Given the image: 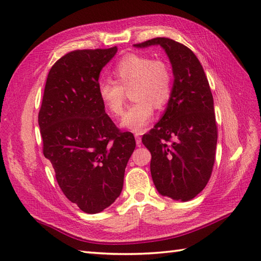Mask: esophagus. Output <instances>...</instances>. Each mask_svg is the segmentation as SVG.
I'll return each instance as SVG.
<instances>
[{"label": "esophagus", "instance_id": "1", "mask_svg": "<svg viewBox=\"0 0 261 261\" xmlns=\"http://www.w3.org/2000/svg\"><path fill=\"white\" fill-rule=\"evenodd\" d=\"M135 137H136V142H137V146L138 147H140L141 146V137L138 135V134H136L135 135Z\"/></svg>", "mask_w": 261, "mask_h": 261}]
</instances>
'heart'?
<instances>
[{"label": "heart", "instance_id": "obj_1", "mask_svg": "<svg viewBox=\"0 0 261 261\" xmlns=\"http://www.w3.org/2000/svg\"><path fill=\"white\" fill-rule=\"evenodd\" d=\"M114 81L105 80L97 86L98 97L110 114L123 113L126 94L135 103L127 109L121 125L135 132H142L152 119L153 108L162 109L171 95L173 73L163 59H152L140 54H129L116 64Z\"/></svg>", "mask_w": 261, "mask_h": 261}]
</instances>
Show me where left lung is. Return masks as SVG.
Masks as SVG:
<instances>
[{"mask_svg": "<svg viewBox=\"0 0 261 261\" xmlns=\"http://www.w3.org/2000/svg\"><path fill=\"white\" fill-rule=\"evenodd\" d=\"M152 45L167 54L174 85L163 118L142 137V143L151 152V177L159 194L186 202L204 190L213 170L218 141L213 96L190 48L169 38H153L135 47Z\"/></svg>", "mask_w": 261, "mask_h": 261, "instance_id": "obj_1", "label": "left lung"}]
</instances>
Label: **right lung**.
<instances>
[{"mask_svg":"<svg viewBox=\"0 0 261 261\" xmlns=\"http://www.w3.org/2000/svg\"><path fill=\"white\" fill-rule=\"evenodd\" d=\"M118 48L66 54L49 70L38 115L43 156L60 190L83 212L95 214L120 196L126 164L136 148L98 97L99 73Z\"/></svg>","mask_w":261,"mask_h":261,"instance_id":"add662e5","label":"right lung"}]
</instances>
